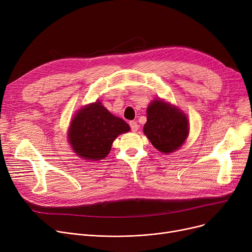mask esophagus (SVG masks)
<instances>
[{"label": "esophagus", "mask_w": 252, "mask_h": 252, "mask_svg": "<svg viewBox=\"0 0 252 252\" xmlns=\"http://www.w3.org/2000/svg\"><path fill=\"white\" fill-rule=\"evenodd\" d=\"M129 126H130V129L133 131H137L139 129V125L137 122H130Z\"/></svg>", "instance_id": "esophagus-1"}]
</instances>
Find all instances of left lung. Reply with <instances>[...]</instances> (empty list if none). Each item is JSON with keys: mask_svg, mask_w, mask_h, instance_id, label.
Masks as SVG:
<instances>
[{"mask_svg": "<svg viewBox=\"0 0 252 252\" xmlns=\"http://www.w3.org/2000/svg\"><path fill=\"white\" fill-rule=\"evenodd\" d=\"M188 118L182 110L161 99H155L147 108L144 134L162 153L178 150L189 135Z\"/></svg>", "mask_w": 252, "mask_h": 252, "instance_id": "8db88e82", "label": "left lung"}]
</instances>
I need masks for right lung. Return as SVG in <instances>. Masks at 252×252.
<instances>
[{
	"instance_id": "right-lung-1",
	"label": "right lung",
	"mask_w": 252,
	"mask_h": 252,
	"mask_svg": "<svg viewBox=\"0 0 252 252\" xmlns=\"http://www.w3.org/2000/svg\"><path fill=\"white\" fill-rule=\"evenodd\" d=\"M129 128L124 119L111 114L97 100L75 113L67 138L77 156L83 159L97 161L108 155L113 141Z\"/></svg>"
}]
</instances>
